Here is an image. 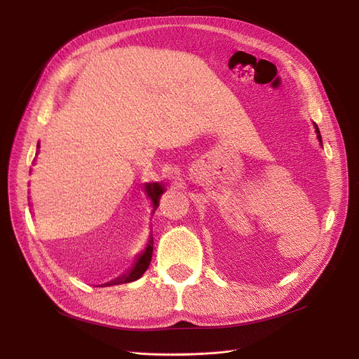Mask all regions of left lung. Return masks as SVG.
I'll return each instance as SVG.
<instances>
[{"label":"left lung","instance_id":"left-lung-1","mask_svg":"<svg viewBox=\"0 0 359 359\" xmlns=\"http://www.w3.org/2000/svg\"><path fill=\"white\" fill-rule=\"evenodd\" d=\"M314 126H316V124H314ZM316 133H318V139L320 140V144H322V139H320V133H319V128H318V126H316Z\"/></svg>","mask_w":359,"mask_h":359}]
</instances>
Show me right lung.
<instances>
[{"label":"right lung","instance_id":"1","mask_svg":"<svg viewBox=\"0 0 359 359\" xmlns=\"http://www.w3.org/2000/svg\"><path fill=\"white\" fill-rule=\"evenodd\" d=\"M37 147H39V145H37ZM163 191H165V190H163V187L160 186V184H157V182H156V184H147V193H148V196L151 198V201H153V208H154V211L157 210L158 202H160V196L163 194ZM154 211H153V212H154ZM153 244H154V241H153V238H151L148 245H147V248H145V252L137 257V260L135 262V266L132 268V271H130L128 274H124V276H121V277H118L116 280L109 281V283H106L104 286H114V285H121V283H130V281H135V280L142 277V274L145 273V271H147L148 266H149L151 256H153Z\"/></svg>","mask_w":359,"mask_h":359}]
</instances>
